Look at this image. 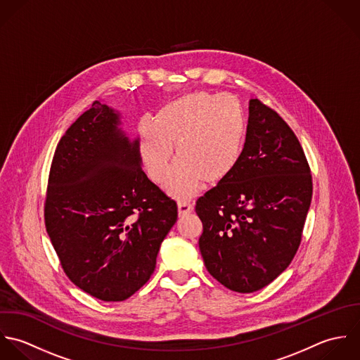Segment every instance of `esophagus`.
Returning a JSON list of instances; mask_svg holds the SVG:
<instances>
[{
  "instance_id": "obj_1",
  "label": "esophagus",
  "mask_w": 360,
  "mask_h": 360,
  "mask_svg": "<svg viewBox=\"0 0 360 360\" xmlns=\"http://www.w3.org/2000/svg\"><path fill=\"white\" fill-rule=\"evenodd\" d=\"M178 210H179V216H185V214H188L193 210V203L186 202V200H179L178 202Z\"/></svg>"
}]
</instances>
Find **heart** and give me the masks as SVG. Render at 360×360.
<instances>
[{"label":"heart","mask_w":360,"mask_h":360,"mask_svg":"<svg viewBox=\"0 0 360 360\" xmlns=\"http://www.w3.org/2000/svg\"><path fill=\"white\" fill-rule=\"evenodd\" d=\"M248 124L239 101L231 96L193 93L161 105L139 128V155L148 178L161 184L172 160L167 191L178 198L195 195L202 181L218 184L240 161Z\"/></svg>","instance_id":"b5f03b06"}]
</instances>
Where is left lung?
<instances>
[{"label": "left lung", "instance_id": "1", "mask_svg": "<svg viewBox=\"0 0 360 360\" xmlns=\"http://www.w3.org/2000/svg\"><path fill=\"white\" fill-rule=\"evenodd\" d=\"M311 195L310 167L296 135L277 111L252 98L239 164L196 200L207 271L240 293L269 285L299 249Z\"/></svg>", "mask_w": 360, "mask_h": 360}]
</instances>
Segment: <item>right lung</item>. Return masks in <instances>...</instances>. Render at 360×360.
Returning a JSON list of instances; mask_svg holds the SVG:
<instances>
[{
  "label": "right lung",
  "instance_id": "add662e5",
  "mask_svg": "<svg viewBox=\"0 0 360 360\" xmlns=\"http://www.w3.org/2000/svg\"><path fill=\"white\" fill-rule=\"evenodd\" d=\"M96 100L57 144L44 222L60 264L76 287L121 302L151 277L160 245L178 218L176 202L144 174L138 141Z\"/></svg>",
  "mask_w": 360,
  "mask_h": 360
}]
</instances>
